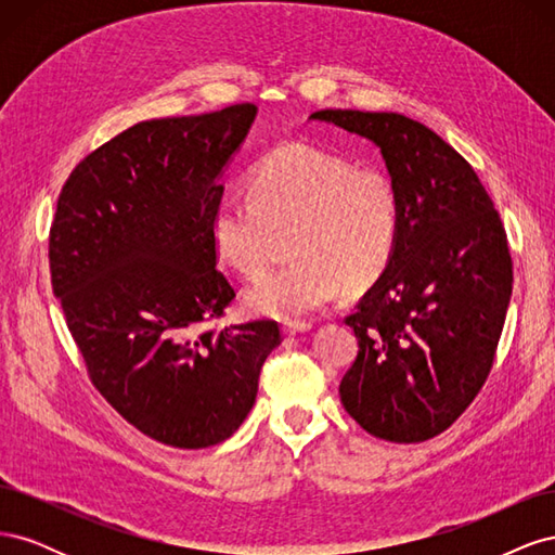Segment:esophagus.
Returning a JSON list of instances; mask_svg holds the SVG:
<instances>
[{"mask_svg": "<svg viewBox=\"0 0 555 555\" xmlns=\"http://www.w3.org/2000/svg\"><path fill=\"white\" fill-rule=\"evenodd\" d=\"M310 328H312V324H310V322H284V324H282V331H284V335L306 333V331H310Z\"/></svg>", "mask_w": 555, "mask_h": 555, "instance_id": "34e87169", "label": "esophagus"}]
</instances>
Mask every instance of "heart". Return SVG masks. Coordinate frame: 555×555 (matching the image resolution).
<instances>
[{"mask_svg": "<svg viewBox=\"0 0 555 555\" xmlns=\"http://www.w3.org/2000/svg\"><path fill=\"white\" fill-rule=\"evenodd\" d=\"M289 266L245 289L249 312L296 319L345 292L375 284L400 238V196L379 166H357L310 143H282L255 162L247 198L227 194L210 212L215 255L255 275L271 259L275 236L292 233Z\"/></svg>", "mask_w": 555, "mask_h": 555, "instance_id": "heart-1", "label": "heart"}]
</instances>
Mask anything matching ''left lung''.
<instances>
[{
    "label": "left lung",
    "mask_w": 555,
    "mask_h": 555,
    "mask_svg": "<svg viewBox=\"0 0 555 555\" xmlns=\"http://www.w3.org/2000/svg\"><path fill=\"white\" fill-rule=\"evenodd\" d=\"M310 117L371 139L400 196L396 255L345 317L359 354L340 400L379 440L426 442L469 408L493 367L514 284L505 224L473 166L426 125L343 108Z\"/></svg>",
    "instance_id": "left-lung-1"
}]
</instances>
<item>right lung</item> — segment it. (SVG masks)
<instances>
[{
  "mask_svg": "<svg viewBox=\"0 0 555 555\" xmlns=\"http://www.w3.org/2000/svg\"><path fill=\"white\" fill-rule=\"evenodd\" d=\"M255 104L139 122L82 157L50 224V282L94 389L147 438L220 444L255 405L273 319L204 328L236 298L210 212Z\"/></svg>",
  "mask_w": 555,
  "mask_h": 555,
  "instance_id": "right-lung-1",
  "label": "right lung"
}]
</instances>
